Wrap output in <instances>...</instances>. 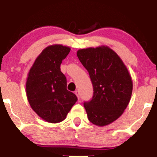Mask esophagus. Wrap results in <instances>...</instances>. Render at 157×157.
Instances as JSON below:
<instances>
[{
  "mask_svg": "<svg viewBox=\"0 0 157 157\" xmlns=\"http://www.w3.org/2000/svg\"><path fill=\"white\" fill-rule=\"evenodd\" d=\"M75 94H76V96L78 97V98L79 99V98H80V94H79V91H75Z\"/></svg>",
  "mask_w": 157,
  "mask_h": 157,
  "instance_id": "34e87169",
  "label": "esophagus"
}]
</instances>
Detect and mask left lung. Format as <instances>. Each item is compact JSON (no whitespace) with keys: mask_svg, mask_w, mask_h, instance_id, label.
I'll return each instance as SVG.
<instances>
[{"mask_svg":"<svg viewBox=\"0 0 157 157\" xmlns=\"http://www.w3.org/2000/svg\"><path fill=\"white\" fill-rule=\"evenodd\" d=\"M79 61L89 72L94 94L83 103L88 119L98 126L121 117L130 101L133 83L122 60L108 46L80 49Z\"/></svg>","mask_w":157,"mask_h":157,"instance_id":"left-lung-1","label":"left lung"}]
</instances>
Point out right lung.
Segmentation results:
<instances>
[{
    "label": "right lung",
    "mask_w": 157,
    "mask_h": 157,
    "mask_svg": "<svg viewBox=\"0 0 157 157\" xmlns=\"http://www.w3.org/2000/svg\"><path fill=\"white\" fill-rule=\"evenodd\" d=\"M70 51L69 47L60 44L46 47L36 58L28 74V101L32 109L50 123L63 121L78 100L66 89L67 81L60 68Z\"/></svg>",
    "instance_id": "1"
}]
</instances>
